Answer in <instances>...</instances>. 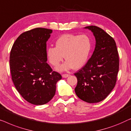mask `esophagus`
Wrapping results in <instances>:
<instances>
[{"label":"esophagus","instance_id":"1","mask_svg":"<svg viewBox=\"0 0 131 131\" xmlns=\"http://www.w3.org/2000/svg\"><path fill=\"white\" fill-rule=\"evenodd\" d=\"M69 76V74H68V73H63V74H62V77L63 78H67Z\"/></svg>","mask_w":131,"mask_h":131}]
</instances>
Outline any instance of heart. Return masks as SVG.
I'll return each mask as SVG.
<instances>
[{
  "label": "heart",
  "instance_id": "obj_1",
  "mask_svg": "<svg viewBox=\"0 0 131 131\" xmlns=\"http://www.w3.org/2000/svg\"><path fill=\"white\" fill-rule=\"evenodd\" d=\"M92 49V40L86 34H63L56 41V47L47 50L48 59L51 65L58 66L63 61L65 55L66 61L58 68L60 71L71 68L79 69L86 63Z\"/></svg>",
  "mask_w": 131,
  "mask_h": 131
}]
</instances>
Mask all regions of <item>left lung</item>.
<instances>
[{
  "label": "left lung",
  "mask_w": 131,
  "mask_h": 131,
  "mask_svg": "<svg viewBox=\"0 0 131 131\" xmlns=\"http://www.w3.org/2000/svg\"><path fill=\"white\" fill-rule=\"evenodd\" d=\"M93 32L96 45L93 54L81 69L74 73L78 82L77 96L89 103H98L115 87L119 68V58L115 40L97 26L86 27Z\"/></svg>",
  "instance_id": "left-lung-1"
}]
</instances>
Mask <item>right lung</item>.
Masks as SVG:
<instances>
[{
	"instance_id": "obj_1",
	"label": "right lung",
	"mask_w": 131,
	"mask_h": 131,
	"mask_svg": "<svg viewBox=\"0 0 131 131\" xmlns=\"http://www.w3.org/2000/svg\"><path fill=\"white\" fill-rule=\"evenodd\" d=\"M52 30L36 28L22 33L10 53L11 77L16 89L27 102L43 105L56 93L62 76L53 71L47 61L46 42Z\"/></svg>"
}]
</instances>
